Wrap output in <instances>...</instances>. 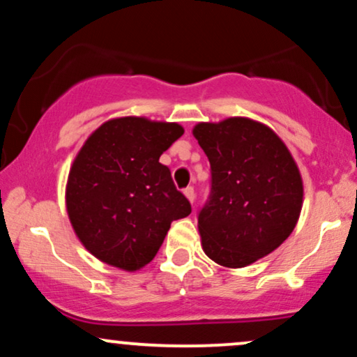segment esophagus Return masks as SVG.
<instances>
[{
  "label": "esophagus",
  "instance_id": "esophagus-1",
  "mask_svg": "<svg viewBox=\"0 0 357 357\" xmlns=\"http://www.w3.org/2000/svg\"><path fill=\"white\" fill-rule=\"evenodd\" d=\"M184 195H186V198L190 199L191 203L195 202V198H196V191H195V188H192V186H188V188H184Z\"/></svg>",
  "mask_w": 357,
  "mask_h": 357
}]
</instances>
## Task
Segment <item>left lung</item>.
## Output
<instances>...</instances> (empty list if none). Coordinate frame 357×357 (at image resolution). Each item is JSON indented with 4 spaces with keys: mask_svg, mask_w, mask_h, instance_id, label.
I'll return each mask as SVG.
<instances>
[{
    "mask_svg": "<svg viewBox=\"0 0 357 357\" xmlns=\"http://www.w3.org/2000/svg\"><path fill=\"white\" fill-rule=\"evenodd\" d=\"M211 167L210 196L198 211L204 253L241 268L289 238L302 208L298 167L280 137L245 117L192 129Z\"/></svg>",
    "mask_w": 357,
    "mask_h": 357,
    "instance_id": "1",
    "label": "left lung"
}]
</instances>
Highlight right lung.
<instances>
[{
	"instance_id": "add662e5",
	"label": "right lung",
	"mask_w": 357,
	"mask_h": 357,
	"mask_svg": "<svg viewBox=\"0 0 357 357\" xmlns=\"http://www.w3.org/2000/svg\"><path fill=\"white\" fill-rule=\"evenodd\" d=\"M174 122L121 117L85 141L67 183V211L84 247L122 270L155 257L174 220L191 213L159 158L183 136Z\"/></svg>"
}]
</instances>
